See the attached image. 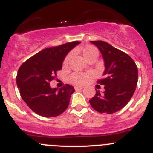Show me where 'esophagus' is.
<instances>
[{
  "label": "esophagus",
  "instance_id": "esophagus-1",
  "mask_svg": "<svg viewBox=\"0 0 153 153\" xmlns=\"http://www.w3.org/2000/svg\"><path fill=\"white\" fill-rule=\"evenodd\" d=\"M84 88V87H81V86H75V90H81V89Z\"/></svg>",
  "mask_w": 153,
  "mask_h": 153
}]
</instances>
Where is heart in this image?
<instances>
[{"instance_id": "obj_1", "label": "heart", "mask_w": 153, "mask_h": 153, "mask_svg": "<svg viewBox=\"0 0 153 153\" xmlns=\"http://www.w3.org/2000/svg\"><path fill=\"white\" fill-rule=\"evenodd\" d=\"M83 55L85 57L86 60L90 58L92 56H97L98 55V50L94 46L91 45H87L83 49ZM71 58V54L68 55L64 60L63 64L66 65L69 63V60ZM91 76L90 73H80V72H76L71 75L70 79L73 83L76 84H84L87 82V79Z\"/></svg>"}]
</instances>
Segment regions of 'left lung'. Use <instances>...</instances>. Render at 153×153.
I'll list each match as a JSON object with an SVG mask.
<instances>
[{"label": "left lung", "instance_id": "8db88e82", "mask_svg": "<svg viewBox=\"0 0 153 153\" xmlns=\"http://www.w3.org/2000/svg\"><path fill=\"white\" fill-rule=\"evenodd\" d=\"M102 54L105 63L104 78L98 81L105 91L96 90L90 100L98 112L114 114L122 109L132 97L138 79L137 68L134 60L123 51L104 41H90Z\"/></svg>", "mask_w": 153, "mask_h": 153}]
</instances>
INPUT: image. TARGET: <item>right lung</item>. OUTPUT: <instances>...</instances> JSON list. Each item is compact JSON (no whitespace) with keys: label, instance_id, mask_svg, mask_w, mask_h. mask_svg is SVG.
Instances as JSON below:
<instances>
[{"label":"right lung","instance_id":"1","mask_svg":"<svg viewBox=\"0 0 153 153\" xmlns=\"http://www.w3.org/2000/svg\"><path fill=\"white\" fill-rule=\"evenodd\" d=\"M81 43L68 42L45 48L25 61L18 70L16 84L21 96L36 114L44 117H54L64 112L75 92L66 84L61 88H51L49 82L57 71L62 69L63 62L69 51Z\"/></svg>","mask_w":153,"mask_h":153}]
</instances>
